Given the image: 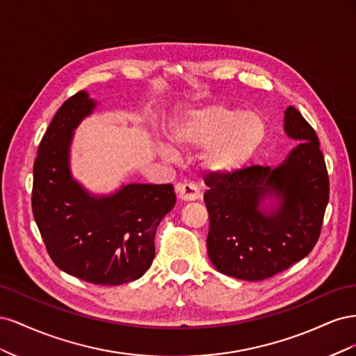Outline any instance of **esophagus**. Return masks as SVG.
Masks as SVG:
<instances>
[{
  "label": "esophagus",
  "instance_id": "1",
  "mask_svg": "<svg viewBox=\"0 0 356 356\" xmlns=\"http://www.w3.org/2000/svg\"><path fill=\"white\" fill-rule=\"evenodd\" d=\"M175 193L178 199L182 202H193L200 197V191L197 190V187L195 184H188V182H184V184H177Z\"/></svg>",
  "mask_w": 356,
  "mask_h": 356
}]
</instances>
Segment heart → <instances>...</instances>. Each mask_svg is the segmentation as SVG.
Masks as SVG:
<instances>
[{"label":"heart","mask_w":356,"mask_h":356,"mask_svg":"<svg viewBox=\"0 0 356 356\" xmlns=\"http://www.w3.org/2000/svg\"><path fill=\"white\" fill-rule=\"evenodd\" d=\"M169 141L179 152L207 148L200 163L213 175H233L242 170L266 141V123L255 111L213 104L187 113L169 129ZM159 152L172 157L174 152L161 144Z\"/></svg>","instance_id":"heart-1"}]
</instances>
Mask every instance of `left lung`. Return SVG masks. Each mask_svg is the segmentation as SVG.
<instances>
[{"label":"left lung","mask_w":356,"mask_h":356,"mask_svg":"<svg viewBox=\"0 0 356 356\" xmlns=\"http://www.w3.org/2000/svg\"><path fill=\"white\" fill-rule=\"evenodd\" d=\"M284 132L298 144L281 165L207 178L208 255L222 275L263 281L303 260L319 238L330 182L316 132L294 106Z\"/></svg>","instance_id":"obj_1"}]
</instances>
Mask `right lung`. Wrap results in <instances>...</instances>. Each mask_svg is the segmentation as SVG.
Listing matches in <instances>:
<instances>
[{
	"mask_svg": "<svg viewBox=\"0 0 356 356\" xmlns=\"http://www.w3.org/2000/svg\"><path fill=\"white\" fill-rule=\"evenodd\" d=\"M98 105L80 90L53 117L34 163L32 212L60 270L95 285H122L152 266L157 225L177 197L172 184L138 182L95 195L72 175L75 129Z\"/></svg>",
	"mask_w": 356,
	"mask_h": 356,
	"instance_id": "obj_1",
	"label": "right lung"
}]
</instances>
